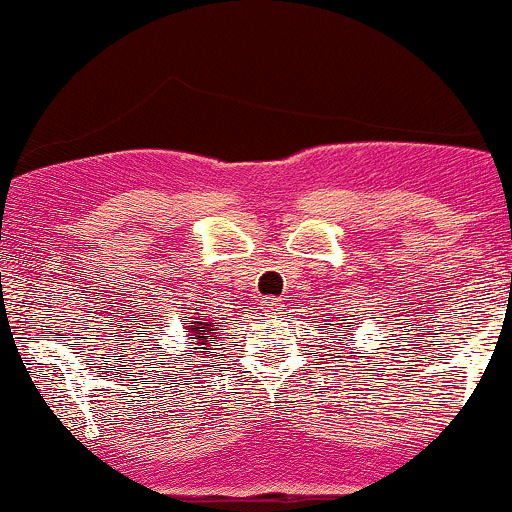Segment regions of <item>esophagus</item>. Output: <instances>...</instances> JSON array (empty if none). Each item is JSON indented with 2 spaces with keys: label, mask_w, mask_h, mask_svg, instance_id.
<instances>
[{
  "label": "esophagus",
  "mask_w": 512,
  "mask_h": 512,
  "mask_svg": "<svg viewBox=\"0 0 512 512\" xmlns=\"http://www.w3.org/2000/svg\"><path fill=\"white\" fill-rule=\"evenodd\" d=\"M279 305H281L279 298H272V295H269V298H262V310L269 312V315H272V312H276V310H281Z\"/></svg>",
  "instance_id": "1"
}]
</instances>
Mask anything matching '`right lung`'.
<instances>
[{
  "mask_svg": "<svg viewBox=\"0 0 512 512\" xmlns=\"http://www.w3.org/2000/svg\"><path fill=\"white\" fill-rule=\"evenodd\" d=\"M217 322H209V319H202V322H193L190 326V336H195L200 341V346H207V334H217ZM209 353V348H205Z\"/></svg>",
  "mask_w": 512,
  "mask_h": 512,
  "instance_id": "add662e5",
  "label": "right lung"
}]
</instances>
